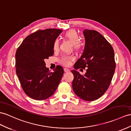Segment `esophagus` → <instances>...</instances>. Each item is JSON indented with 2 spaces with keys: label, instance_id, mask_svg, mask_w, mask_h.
Segmentation results:
<instances>
[{
  "label": "esophagus",
  "instance_id": "1",
  "mask_svg": "<svg viewBox=\"0 0 131 131\" xmlns=\"http://www.w3.org/2000/svg\"><path fill=\"white\" fill-rule=\"evenodd\" d=\"M64 71L65 72H70V70L68 68H64Z\"/></svg>",
  "mask_w": 131,
  "mask_h": 131
}]
</instances>
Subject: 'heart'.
<instances>
[{
  "instance_id": "1",
  "label": "heart",
  "mask_w": 131,
  "mask_h": 131,
  "mask_svg": "<svg viewBox=\"0 0 131 131\" xmlns=\"http://www.w3.org/2000/svg\"><path fill=\"white\" fill-rule=\"evenodd\" d=\"M64 37L67 39L70 42L73 44V47L75 50H80L82 48V44L79 42L80 40V37H79L78 33L74 30H69L65 33ZM53 49L57 50L58 48V40L56 39L53 42ZM74 59V58L72 56H62L59 59L60 63L62 64L65 66H68L71 64V60Z\"/></svg>"
}]
</instances>
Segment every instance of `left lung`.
<instances>
[{"label":"left lung","mask_w":131,"mask_h":131,"mask_svg":"<svg viewBox=\"0 0 131 131\" xmlns=\"http://www.w3.org/2000/svg\"><path fill=\"white\" fill-rule=\"evenodd\" d=\"M83 53L74 65L72 87L78 97L86 101L96 100L109 87L116 68L112 47L102 35L93 30L85 29ZM87 68L82 76L76 69Z\"/></svg>","instance_id":"obj_1"}]
</instances>
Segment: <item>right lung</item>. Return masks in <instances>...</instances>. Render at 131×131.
Segmentation results:
<instances>
[{"label":"right lung","instance_id":"1","mask_svg":"<svg viewBox=\"0 0 131 131\" xmlns=\"http://www.w3.org/2000/svg\"><path fill=\"white\" fill-rule=\"evenodd\" d=\"M62 32L57 29L37 31L25 38L16 52V73L25 94L34 100L52 95L62 78V67L58 66L52 72L44 62L53 55V42Z\"/></svg>","mask_w":131,"mask_h":131}]
</instances>
